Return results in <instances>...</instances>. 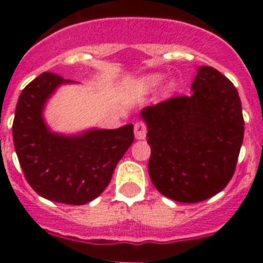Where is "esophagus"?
<instances>
[{
  "label": "esophagus",
  "instance_id": "obj_1",
  "mask_svg": "<svg viewBox=\"0 0 263 263\" xmlns=\"http://www.w3.org/2000/svg\"><path fill=\"white\" fill-rule=\"evenodd\" d=\"M134 132H135V138L137 139H143V138L146 137V125H145V122H142V121L137 122L135 126H134Z\"/></svg>",
  "mask_w": 263,
  "mask_h": 263
}]
</instances>
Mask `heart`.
Segmentation results:
<instances>
[{
	"label": "heart",
	"instance_id": "heart-1",
	"mask_svg": "<svg viewBox=\"0 0 263 263\" xmlns=\"http://www.w3.org/2000/svg\"><path fill=\"white\" fill-rule=\"evenodd\" d=\"M163 80V74L160 73H152V74H148L142 77L141 80L138 81V86L141 87L142 90H151V88H155L156 86H159L160 83ZM175 87V83H169L167 84V88L171 90Z\"/></svg>",
	"mask_w": 263,
	"mask_h": 263
}]
</instances>
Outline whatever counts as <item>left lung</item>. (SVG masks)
I'll return each instance as SVG.
<instances>
[{
	"mask_svg": "<svg viewBox=\"0 0 263 263\" xmlns=\"http://www.w3.org/2000/svg\"><path fill=\"white\" fill-rule=\"evenodd\" d=\"M192 96L145 107L154 186L179 203H198L231 180L243 139L241 100L231 81L210 66L197 69Z\"/></svg>",
	"mask_w": 263,
	"mask_h": 263,
	"instance_id": "left-lung-1",
	"label": "left lung"
}]
</instances>
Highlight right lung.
<instances>
[{
    "label": "right lung",
    "mask_w": 263,
    "mask_h": 263,
    "mask_svg": "<svg viewBox=\"0 0 263 263\" xmlns=\"http://www.w3.org/2000/svg\"><path fill=\"white\" fill-rule=\"evenodd\" d=\"M54 73H42L22 90L12 124L14 146L26 182L39 196L81 205L103 193L114 169L134 142V125L87 129L77 135L52 132L43 108L62 84Z\"/></svg>",
    "instance_id": "obj_1"
}]
</instances>
